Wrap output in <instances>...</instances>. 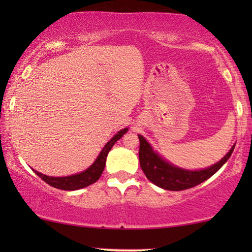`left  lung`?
<instances>
[{
	"mask_svg": "<svg viewBox=\"0 0 252 252\" xmlns=\"http://www.w3.org/2000/svg\"><path fill=\"white\" fill-rule=\"evenodd\" d=\"M139 140L140 165L148 180H150L158 187L173 191L192 188L195 186L202 184L203 181L208 180L229 159L230 155H232L234 148H235L233 146L229 153L221 160L212 165V166L205 168V170L187 171L173 166V165L167 163L166 160L158 156L142 135H139Z\"/></svg>",
	"mask_w": 252,
	"mask_h": 252,
	"instance_id": "1",
	"label": "left lung"
}]
</instances>
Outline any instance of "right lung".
Listing matches in <instances>:
<instances>
[{
  "label": "right lung",
  "mask_w": 252,
  "mask_h": 252,
  "mask_svg": "<svg viewBox=\"0 0 252 252\" xmlns=\"http://www.w3.org/2000/svg\"><path fill=\"white\" fill-rule=\"evenodd\" d=\"M126 132H127V128L119 130V132L105 144V147L103 148L101 154L98 155L97 158H96L94 164H93L89 168H87L86 171L81 172V173L70 175V177L54 178V177H48V175H44L42 173H40V172H36V171L34 172H35L37 177H40L44 182H47L48 185H50L51 187L62 189V190H77V189L87 187V186L97 181L99 177H101L102 172L105 167L106 156H108L109 151L111 150L113 144H115Z\"/></svg>",
  "instance_id": "obj_1"
}]
</instances>
